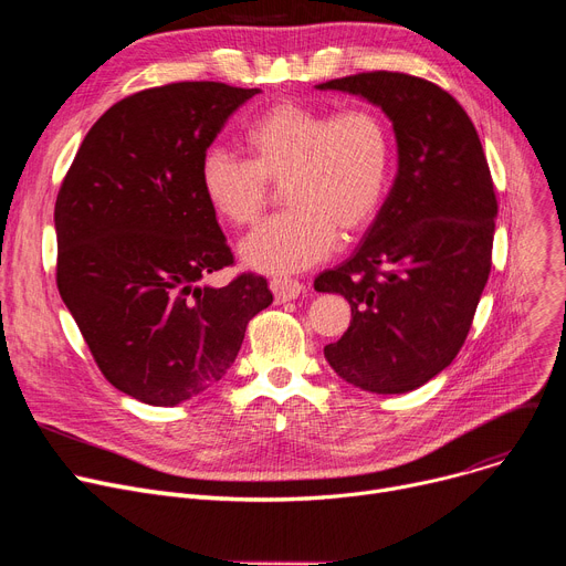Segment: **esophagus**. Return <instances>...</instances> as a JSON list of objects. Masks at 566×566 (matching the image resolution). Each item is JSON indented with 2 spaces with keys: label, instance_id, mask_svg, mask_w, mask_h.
I'll use <instances>...</instances> for the list:
<instances>
[{
  "label": "esophagus",
  "instance_id": "1",
  "mask_svg": "<svg viewBox=\"0 0 566 566\" xmlns=\"http://www.w3.org/2000/svg\"><path fill=\"white\" fill-rule=\"evenodd\" d=\"M271 289L275 293V301L277 303H286V301L298 298V295L305 291V286L298 280H286V277L284 280L282 277L271 280Z\"/></svg>",
  "mask_w": 566,
  "mask_h": 566
}]
</instances>
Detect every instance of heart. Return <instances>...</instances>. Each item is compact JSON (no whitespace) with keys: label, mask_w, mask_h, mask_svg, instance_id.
Instances as JSON below:
<instances>
[{"label":"heart","mask_w":566,"mask_h":566,"mask_svg":"<svg viewBox=\"0 0 566 566\" xmlns=\"http://www.w3.org/2000/svg\"><path fill=\"white\" fill-rule=\"evenodd\" d=\"M248 160L208 148L199 190L231 227H250L282 184L286 213L241 243L248 268L265 275L301 273L328 259L339 233H363L378 216L390 178V135L367 107L331 109L282 101L256 114L241 135Z\"/></svg>","instance_id":"1"}]
</instances>
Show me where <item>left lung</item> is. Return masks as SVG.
I'll list each match as a JSON object with an SVG mask.
<instances>
[{
    "instance_id": "obj_1",
    "label": "left lung",
    "mask_w": 566,
    "mask_h": 566,
    "mask_svg": "<svg viewBox=\"0 0 566 566\" xmlns=\"http://www.w3.org/2000/svg\"><path fill=\"white\" fill-rule=\"evenodd\" d=\"M380 107L399 167L363 243L314 280L342 293L350 325L323 348L339 378L403 395L461 350L491 273L497 201L484 148L465 109L438 84L374 71L316 84Z\"/></svg>"
}]
</instances>
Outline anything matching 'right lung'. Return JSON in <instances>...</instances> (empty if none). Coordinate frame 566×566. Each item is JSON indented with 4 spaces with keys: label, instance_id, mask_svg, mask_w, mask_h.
Here are the masks:
<instances>
[{
    "label": "right lung",
    "instance_id": "add662e5",
    "mask_svg": "<svg viewBox=\"0 0 566 566\" xmlns=\"http://www.w3.org/2000/svg\"><path fill=\"white\" fill-rule=\"evenodd\" d=\"M259 88L174 82L112 105L54 203L56 286L103 376L148 406L211 390L273 303L261 275L199 284L233 263L199 163Z\"/></svg>",
    "mask_w": 566,
    "mask_h": 566
}]
</instances>
